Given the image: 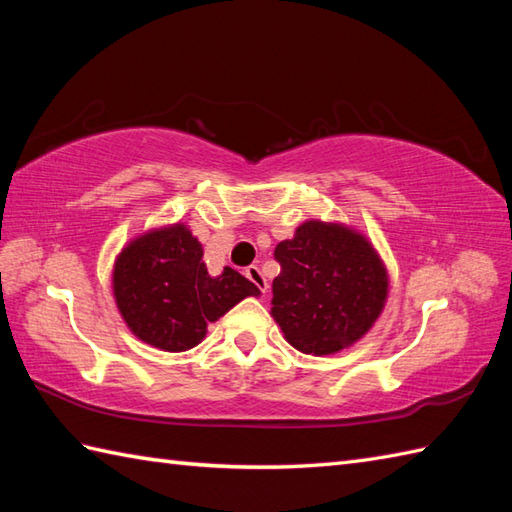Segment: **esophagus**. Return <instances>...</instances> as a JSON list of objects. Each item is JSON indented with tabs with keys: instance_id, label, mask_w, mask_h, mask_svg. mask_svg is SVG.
Returning <instances> with one entry per match:
<instances>
[{
	"instance_id": "1",
	"label": "esophagus",
	"mask_w": 512,
	"mask_h": 512,
	"mask_svg": "<svg viewBox=\"0 0 512 512\" xmlns=\"http://www.w3.org/2000/svg\"><path fill=\"white\" fill-rule=\"evenodd\" d=\"M244 275L253 281V284L262 290V292H266L268 290V281H266V277L262 275V270H259V266H248L246 270H244Z\"/></svg>"
}]
</instances>
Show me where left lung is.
I'll use <instances>...</instances> for the list:
<instances>
[{
    "instance_id": "8db88e82",
    "label": "left lung",
    "mask_w": 512,
    "mask_h": 512,
    "mask_svg": "<svg viewBox=\"0 0 512 512\" xmlns=\"http://www.w3.org/2000/svg\"><path fill=\"white\" fill-rule=\"evenodd\" d=\"M273 317L299 352L343 350L372 328L387 273L367 239L345 226L306 222L275 248Z\"/></svg>"
}]
</instances>
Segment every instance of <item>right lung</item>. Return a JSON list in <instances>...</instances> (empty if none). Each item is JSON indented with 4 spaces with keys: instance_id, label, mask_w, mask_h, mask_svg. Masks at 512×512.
<instances>
[{
    "instance_id": "right-lung-1",
    "label": "right lung",
    "mask_w": 512,
    "mask_h": 512,
    "mask_svg": "<svg viewBox=\"0 0 512 512\" xmlns=\"http://www.w3.org/2000/svg\"><path fill=\"white\" fill-rule=\"evenodd\" d=\"M202 244L182 224L129 244L114 266V295L129 328L167 352L191 350L217 321L259 288L233 268L211 277Z\"/></svg>"
}]
</instances>
